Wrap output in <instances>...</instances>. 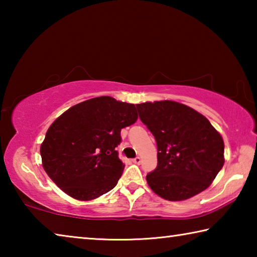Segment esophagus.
Wrapping results in <instances>:
<instances>
[{
    "mask_svg": "<svg viewBox=\"0 0 257 257\" xmlns=\"http://www.w3.org/2000/svg\"><path fill=\"white\" fill-rule=\"evenodd\" d=\"M133 162H134V163H136V164H139V163L142 162V159L139 158V156H137V158H135V159L133 160Z\"/></svg>",
    "mask_w": 257,
    "mask_h": 257,
    "instance_id": "1",
    "label": "esophagus"
}]
</instances>
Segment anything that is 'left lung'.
<instances>
[{
    "label": "left lung",
    "instance_id": "left-lung-1",
    "mask_svg": "<svg viewBox=\"0 0 257 257\" xmlns=\"http://www.w3.org/2000/svg\"><path fill=\"white\" fill-rule=\"evenodd\" d=\"M158 145V167L146 176L156 195L185 201L205 190L224 164V143L210 121L175 101L136 104Z\"/></svg>",
    "mask_w": 257,
    "mask_h": 257
}]
</instances>
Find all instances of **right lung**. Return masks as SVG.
<instances>
[{
  "instance_id": "add662e5",
  "label": "right lung",
  "mask_w": 257,
  "mask_h": 257,
  "mask_svg": "<svg viewBox=\"0 0 257 257\" xmlns=\"http://www.w3.org/2000/svg\"><path fill=\"white\" fill-rule=\"evenodd\" d=\"M137 119L135 104L110 96L68 108L50 125L41 145L47 176L78 201H92L110 191L124 169L115 151L121 129Z\"/></svg>"
}]
</instances>
